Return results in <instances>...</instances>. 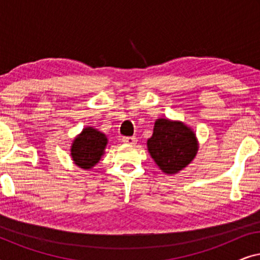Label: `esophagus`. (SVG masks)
Returning a JSON list of instances; mask_svg holds the SVG:
<instances>
[{
	"mask_svg": "<svg viewBox=\"0 0 260 260\" xmlns=\"http://www.w3.org/2000/svg\"><path fill=\"white\" fill-rule=\"evenodd\" d=\"M123 143H125V144H129V145H134V144H136V142H137V140H136V137H123Z\"/></svg>",
	"mask_w": 260,
	"mask_h": 260,
	"instance_id": "1",
	"label": "esophagus"
}]
</instances>
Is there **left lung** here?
Segmentation results:
<instances>
[{
  "label": "left lung",
  "instance_id": "1",
  "mask_svg": "<svg viewBox=\"0 0 260 260\" xmlns=\"http://www.w3.org/2000/svg\"><path fill=\"white\" fill-rule=\"evenodd\" d=\"M148 151L162 173L174 175L191 163L199 150L194 130L181 120L156 119Z\"/></svg>",
  "mask_w": 260,
  "mask_h": 260
}]
</instances>
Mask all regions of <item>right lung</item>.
<instances>
[{
    "mask_svg": "<svg viewBox=\"0 0 260 260\" xmlns=\"http://www.w3.org/2000/svg\"><path fill=\"white\" fill-rule=\"evenodd\" d=\"M108 137L93 126L84 127L71 144V158L74 165L84 170H90L101 161L105 154Z\"/></svg>",
    "mask_w": 260,
    "mask_h": 260,
    "instance_id": "obj_1",
    "label": "right lung"
}]
</instances>
